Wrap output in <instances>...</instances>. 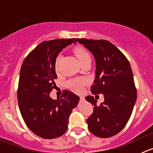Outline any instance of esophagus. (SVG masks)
<instances>
[{
    "label": "esophagus",
    "instance_id": "esophagus-1",
    "mask_svg": "<svg viewBox=\"0 0 153 153\" xmlns=\"http://www.w3.org/2000/svg\"><path fill=\"white\" fill-rule=\"evenodd\" d=\"M84 100H85L84 97H83V96H82V97H80V101H81V102H83V101H84Z\"/></svg>",
    "mask_w": 153,
    "mask_h": 153
}]
</instances>
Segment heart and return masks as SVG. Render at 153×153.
I'll return each mask as SVG.
<instances>
[{
  "label": "heart",
  "mask_w": 153,
  "mask_h": 153,
  "mask_svg": "<svg viewBox=\"0 0 153 153\" xmlns=\"http://www.w3.org/2000/svg\"><path fill=\"white\" fill-rule=\"evenodd\" d=\"M75 54L76 56V57L78 58L79 63H83L85 60H88V59H91L90 57V55L89 54V53L86 51L83 48H81V47H78L75 50ZM57 61L56 62V66L57 65ZM84 81L82 80V79H74V80H71L69 83L70 86H71V88L76 92H79L82 90L83 89V85Z\"/></svg>",
  "instance_id": "1"
}]
</instances>
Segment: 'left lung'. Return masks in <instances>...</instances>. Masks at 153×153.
<instances>
[{
	"label": "left lung",
	"instance_id": "left-lung-1",
	"mask_svg": "<svg viewBox=\"0 0 153 153\" xmlns=\"http://www.w3.org/2000/svg\"><path fill=\"white\" fill-rule=\"evenodd\" d=\"M76 41L95 58V79L90 91L104 96V102L100 106L93 96L86 97L94 106L93 114L86 120L88 129L98 137H111L126 125L136 102L130 64L123 53L107 40L76 39Z\"/></svg>",
	"mask_w": 153,
	"mask_h": 153
}]
</instances>
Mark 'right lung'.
Segmentation results:
<instances>
[{"mask_svg":"<svg viewBox=\"0 0 153 153\" xmlns=\"http://www.w3.org/2000/svg\"><path fill=\"white\" fill-rule=\"evenodd\" d=\"M75 39H59L42 42L30 53L22 63L17 100L23 120L36 136L44 139L60 137L67 129L72 109L79 97L65 90L56 100L50 97L54 87L56 58Z\"/></svg>","mask_w":153,"mask_h":153,"instance_id":"right-lung-1","label":"right lung"}]
</instances>
